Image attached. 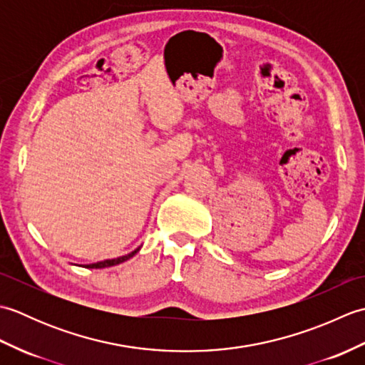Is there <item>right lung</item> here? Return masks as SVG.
I'll list each match as a JSON object with an SVG mask.
<instances>
[{"label":"right lung","instance_id":"obj_1","mask_svg":"<svg viewBox=\"0 0 365 365\" xmlns=\"http://www.w3.org/2000/svg\"><path fill=\"white\" fill-rule=\"evenodd\" d=\"M139 251V247L136 251L130 252L127 255H122V257H118V259H111V260H103V262H97V263H91V265H88L86 268H106V267H113V265H118V263H122L128 260L130 257H133V255Z\"/></svg>","mask_w":365,"mask_h":365}]
</instances>
